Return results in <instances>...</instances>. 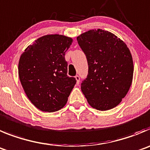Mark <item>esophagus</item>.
<instances>
[{
    "instance_id": "1",
    "label": "esophagus",
    "mask_w": 150,
    "mask_h": 150,
    "mask_svg": "<svg viewBox=\"0 0 150 150\" xmlns=\"http://www.w3.org/2000/svg\"><path fill=\"white\" fill-rule=\"evenodd\" d=\"M75 79H76V85H79V81H80V76H78V75H76V76H75Z\"/></svg>"
}]
</instances>
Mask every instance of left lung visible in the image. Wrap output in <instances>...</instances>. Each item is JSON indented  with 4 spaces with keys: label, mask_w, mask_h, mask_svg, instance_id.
Returning <instances> with one entry per match:
<instances>
[{
    "label": "left lung",
    "mask_w": 150,
    "mask_h": 150,
    "mask_svg": "<svg viewBox=\"0 0 150 150\" xmlns=\"http://www.w3.org/2000/svg\"><path fill=\"white\" fill-rule=\"evenodd\" d=\"M87 59V77L81 89L93 108L106 111L117 106L128 93L133 77V61L126 44L102 30H89L77 37Z\"/></svg>",
    "instance_id": "left-lung-1"
}]
</instances>
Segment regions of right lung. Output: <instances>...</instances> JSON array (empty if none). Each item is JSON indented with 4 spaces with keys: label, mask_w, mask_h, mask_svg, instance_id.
<instances>
[{
    "label": "right lung",
    "mask_w": 150,
    "mask_h": 150,
    "mask_svg": "<svg viewBox=\"0 0 150 150\" xmlns=\"http://www.w3.org/2000/svg\"><path fill=\"white\" fill-rule=\"evenodd\" d=\"M72 38L47 35L27 47L21 56L18 76L29 100L42 112H53L64 106L76 80L69 77L64 59Z\"/></svg>",
    "instance_id": "right-lung-1"
}]
</instances>
